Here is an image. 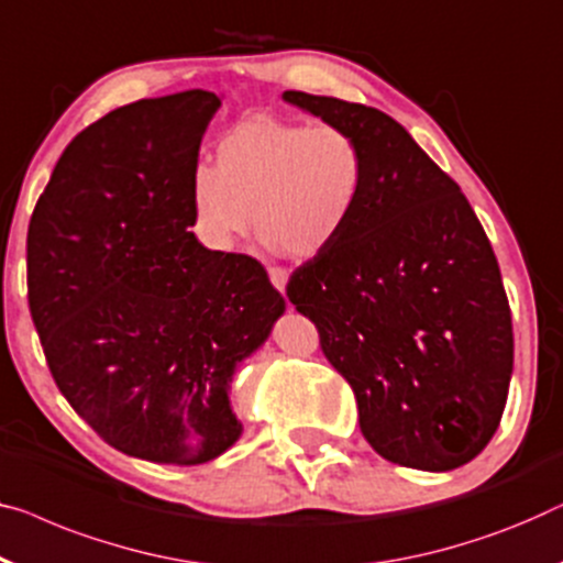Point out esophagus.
<instances>
[{
    "label": "esophagus",
    "instance_id": "esophagus-1",
    "mask_svg": "<svg viewBox=\"0 0 563 563\" xmlns=\"http://www.w3.org/2000/svg\"><path fill=\"white\" fill-rule=\"evenodd\" d=\"M268 279H272L274 287L279 289L282 295H284V289H287V282H289V274H287V268L272 266V268H268Z\"/></svg>",
    "mask_w": 563,
    "mask_h": 563
}]
</instances>
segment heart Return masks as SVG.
<instances>
[{
	"label": "heart",
	"instance_id": "b5f03b06",
	"mask_svg": "<svg viewBox=\"0 0 563 563\" xmlns=\"http://www.w3.org/2000/svg\"><path fill=\"white\" fill-rule=\"evenodd\" d=\"M363 183V150L347 129L256 113L221 134L216 167H192L187 202L208 249L231 251L251 210L266 243L307 262L345 233Z\"/></svg>",
	"mask_w": 563,
	"mask_h": 563
}]
</instances>
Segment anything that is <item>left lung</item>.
Segmentation results:
<instances>
[{
    "label": "left lung",
    "instance_id": "8db88e82",
    "mask_svg": "<svg viewBox=\"0 0 563 563\" xmlns=\"http://www.w3.org/2000/svg\"><path fill=\"white\" fill-rule=\"evenodd\" d=\"M282 99L347 129L365 159L345 233L291 274L287 297L353 386L373 450L401 467L457 470L493 439L512 376L490 241L460 185L388 113L301 91Z\"/></svg>",
    "mask_w": 563,
    "mask_h": 563
}]
</instances>
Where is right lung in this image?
Masks as SVG:
<instances>
[{"label":"right lung","instance_id":"add662e5","mask_svg":"<svg viewBox=\"0 0 563 563\" xmlns=\"http://www.w3.org/2000/svg\"><path fill=\"white\" fill-rule=\"evenodd\" d=\"M221 96L142 99L65 146L27 231V297L76 413L129 457L202 464L239 442L235 368L287 301L266 268L187 231V180Z\"/></svg>","mask_w":563,"mask_h":563}]
</instances>
